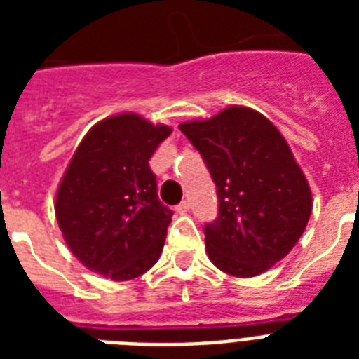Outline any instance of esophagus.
Instances as JSON below:
<instances>
[{
  "label": "esophagus",
  "instance_id": "esophagus-1",
  "mask_svg": "<svg viewBox=\"0 0 359 359\" xmlns=\"http://www.w3.org/2000/svg\"><path fill=\"white\" fill-rule=\"evenodd\" d=\"M175 210H177V212H179V214H186V212H188V210H190V203H188V201L179 203V205H177V208H175Z\"/></svg>",
  "mask_w": 359,
  "mask_h": 359
}]
</instances>
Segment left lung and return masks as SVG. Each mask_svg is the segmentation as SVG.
<instances>
[{"label":"left lung","mask_w":359,"mask_h":359,"mask_svg":"<svg viewBox=\"0 0 359 359\" xmlns=\"http://www.w3.org/2000/svg\"><path fill=\"white\" fill-rule=\"evenodd\" d=\"M207 163L218 218L205 225L208 259L253 278L294 248L311 216V190L279 130L255 109L229 106L179 126Z\"/></svg>","instance_id":"1"}]
</instances>
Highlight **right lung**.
Here are the masks:
<instances>
[{
  "instance_id": "add662e5",
  "label": "right lung",
  "mask_w": 359,
  "mask_h": 359,
  "mask_svg": "<svg viewBox=\"0 0 359 359\" xmlns=\"http://www.w3.org/2000/svg\"><path fill=\"white\" fill-rule=\"evenodd\" d=\"M173 130L135 114L108 117L76 149L55 196V218L91 272L128 281L158 261L173 212L160 203L149 160Z\"/></svg>"
}]
</instances>
